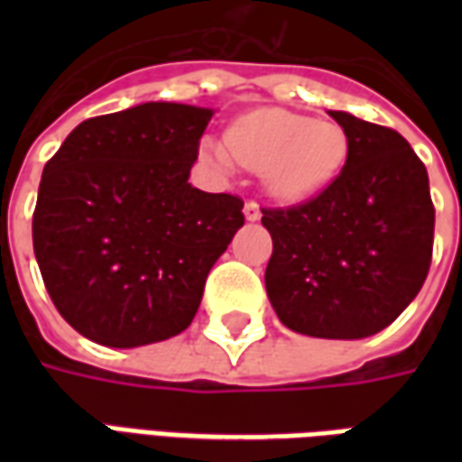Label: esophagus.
I'll return each mask as SVG.
<instances>
[{"instance_id":"1","label":"esophagus","mask_w":462,"mask_h":462,"mask_svg":"<svg viewBox=\"0 0 462 462\" xmlns=\"http://www.w3.org/2000/svg\"><path fill=\"white\" fill-rule=\"evenodd\" d=\"M245 220H250V222H257L262 217V210H260V205L257 202H247L245 205Z\"/></svg>"}]
</instances>
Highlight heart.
<instances>
[{
	"instance_id": "1",
	"label": "heart",
	"mask_w": 462,
	"mask_h": 462,
	"mask_svg": "<svg viewBox=\"0 0 462 462\" xmlns=\"http://www.w3.org/2000/svg\"><path fill=\"white\" fill-rule=\"evenodd\" d=\"M200 155L220 171H230L237 161L260 172L277 200L300 202L339 175L348 155V135L337 121H311L287 108H257L232 123L225 145L205 138Z\"/></svg>"
}]
</instances>
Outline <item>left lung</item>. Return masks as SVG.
Here are the masks:
<instances>
[{
  "label": "left lung",
  "mask_w": 462,
  "mask_h": 462,
  "mask_svg": "<svg viewBox=\"0 0 462 462\" xmlns=\"http://www.w3.org/2000/svg\"><path fill=\"white\" fill-rule=\"evenodd\" d=\"M348 135L339 178L314 200L264 210V287L287 329L366 339L386 329L426 282L436 210L426 165L401 133L329 111Z\"/></svg>",
  "instance_id": "1"
}]
</instances>
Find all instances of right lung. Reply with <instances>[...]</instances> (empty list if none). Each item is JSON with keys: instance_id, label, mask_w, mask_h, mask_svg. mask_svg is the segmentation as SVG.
<instances>
[{"instance_id": "obj_1", "label": "right lung", "mask_w": 462, "mask_h": 462, "mask_svg": "<svg viewBox=\"0 0 462 462\" xmlns=\"http://www.w3.org/2000/svg\"><path fill=\"white\" fill-rule=\"evenodd\" d=\"M212 108L145 101L79 123L46 162L34 254L59 314L111 348L190 327L245 202L192 188Z\"/></svg>"}]
</instances>
